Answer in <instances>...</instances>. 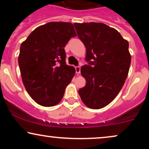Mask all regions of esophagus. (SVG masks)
Segmentation results:
<instances>
[{
	"instance_id": "esophagus-1",
	"label": "esophagus",
	"mask_w": 149,
	"mask_h": 149,
	"mask_svg": "<svg viewBox=\"0 0 149 149\" xmlns=\"http://www.w3.org/2000/svg\"><path fill=\"white\" fill-rule=\"evenodd\" d=\"M75 70H76V72L77 74H79L81 72V67L79 66H76L75 67Z\"/></svg>"
}]
</instances>
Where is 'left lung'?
Returning <instances> with one entry per match:
<instances>
[{"instance_id": "1", "label": "left lung", "mask_w": 149, "mask_h": 149, "mask_svg": "<svg viewBox=\"0 0 149 149\" xmlns=\"http://www.w3.org/2000/svg\"><path fill=\"white\" fill-rule=\"evenodd\" d=\"M77 36L86 48L81 68L86 80L79 90L87 107L99 109L115 98L123 87L131 64L129 42L117 30L102 23H74Z\"/></svg>"}]
</instances>
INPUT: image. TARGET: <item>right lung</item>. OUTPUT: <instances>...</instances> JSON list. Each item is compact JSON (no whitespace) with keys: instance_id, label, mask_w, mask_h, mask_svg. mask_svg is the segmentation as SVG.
<instances>
[{"instance_id":"obj_1","label":"right lung","mask_w":149,"mask_h":149,"mask_svg":"<svg viewBox=\"0 0 149 149\" xmlns=\"http://www.w3.org/2000/svg\"><path fill=\"white\" fill-rule=\"evenodd\" d=\"M77 36L68 22H49L36 28L20 46L18 63L22 81L38 104L54 107L64 96L75 73L66 63L64 47Z\"/></svg>"}]
</instances>
